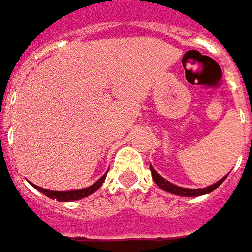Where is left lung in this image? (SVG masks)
I'll list each match as a JSON object with an SVG mask.
<instances>
[{"instance_id": "obj_1", "label": "left lung", "mask_w": 252, "mask_h": 252, "mask_svg": "<svg viewBox=\"0 0 252 252\" xmlns=\"http://www.w3.org/2000/svg\"><path fill=\"white\" fill-rule=\"evenodd\" d=\"M150 172H152V178H153V181L163 189V191H166V192H171V194H175V195H181V197H198V195H204V194H209V192H212V191H215L225 179H226V176H223L220 181H218L216 184H213V185H209V187H206V188H182V187H178L175 184H172V182H169V181H166L163 176H160L153 168H152V165H150Z\"/></svg>"}]
</instances>
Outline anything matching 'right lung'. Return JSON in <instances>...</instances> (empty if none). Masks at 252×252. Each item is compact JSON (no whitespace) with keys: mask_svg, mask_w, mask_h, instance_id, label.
I'll list each match as a JSON object with an SVG mask.
<instances>
[{"mask_svg":"<svg viewBox=\"0 0 252 252\" xmlns=\"http://www.w3.org/2000/svg\"><path fill=\"white\" fill-rule=\"evenodd\" d=\"M106 178V174L103 176H100L93 185L87 187V188H83V189H73V191H49V189H45L42 187H37V185H33L37 191H40L42 194H45L46 197L52 198V200H58V201H76V200H81L90 194H93L96 189L100 188V185L103 184Z\"/></svg>","mask_w":252,"mask_h":252,"instance_id":"obj_1","label":"right lung"}]
</instances>
